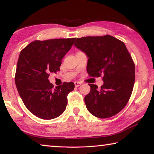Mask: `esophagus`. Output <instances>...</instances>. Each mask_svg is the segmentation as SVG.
I'll return each instance as SVG.
<instances>
[{
  "mask_svg": "<svg viewBox=\"0 0 154 154\" xmlns=\"http://www.w3.org/2000/svg\"><path fill=\"white\" fill-rule=\"evenodd\" d=\"M74 83H75V87H79V85H81V84H82L80 82H75Z\"/></svg>",
  "mask_w": 154,
  "mask_h": 154,
  "instance_id": "obj_1",
  "label": "esophagus"
}]
</instances>
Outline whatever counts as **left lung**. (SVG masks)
Here are the masks:
<instances>
[{"mask_svg":"<svg viewBox=\"0 0 154 154\" xmlns=\"http://www.w3.org/2000/svg\"><path fill=\"white\" fill-rule=\"evenodd\" d=\"M75 46L88 58L87 72L90 77L103 75L100 90L89 84L85 96L88 110L94 116L108 118L118 113L128 102L135 80V66L125 44L110 35L75 38Z\"/></svg>","mask_w":154,"mask_h":154,"instance_id":"obj_1","label":"left lung"}]
</instances>
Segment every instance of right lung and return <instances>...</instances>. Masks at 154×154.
<instances>
[{
  "label": "right lung",
  "instance_id": "add662e5",
  "mask_svg": "<svg viewBox=\"0 0 154 154\" xmlns=\"http://www.w3.org/2000/svg\"><path fill=\"white\" fill-rule=\"evenodd\" d=\"M75 38L35 41L20 52L15 82L18 93L28 111L38 118L51 119L63 113L67 95L74 90L72 82L54 88L48 77L60 71L62 59Z\"/></svg>",
  "mask_w": 154,
  "mask_h": 154
}]
</instances>
